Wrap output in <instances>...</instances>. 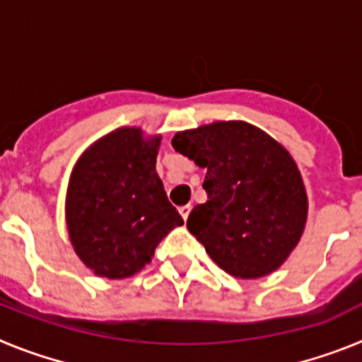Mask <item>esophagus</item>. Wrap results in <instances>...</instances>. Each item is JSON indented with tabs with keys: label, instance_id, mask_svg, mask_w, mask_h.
Instances as JSON below:
<instances>
[{
	"label": "esophagus",
	"instance_id": "34e87169",
	"mask_svg": "<svg viewBox=\"0 0 362 362\" xmlns=\"http://www.w3.org/2000/svg\"><path fill=\"white\" fill-rule=\"evenodd\" d=\"M190 210H192L190 204H185V206H181V209H179V214H181V216H183V219H185V221L188 219V214H190Z\"/></svg>",
	"mask_w": 362,
	"mask_h": 362
}]
</instances>
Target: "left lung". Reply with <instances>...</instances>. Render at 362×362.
I'll return each instance as SVG.
<instances>
[{"mask_svg": "<svg viewBox=\"0 0 362 362\" xmlns=\"http://www.w3.org/2000/svg\"><path fill=\"white\" fill-rule=\"evenodd\" d=\"M175 152L206 168L209 201L187 228L230 276L257 279L281 267L308 216L303 177L288 150L245 121H217L177 132Z\"/></svg>", "mask_w": 362, "mask_h": 362, "instance_id": "8db88e82", "label": "left lung"}]
</instances>
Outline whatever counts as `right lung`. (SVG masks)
<instances>
[{"mask_svg": "<svg viewBox=\"0 0 362 362\" xmlns=\"http://www.w3.org/2000/svg\"><path fill=\"white\" fill-rule=\"evenodd\" d=\"M161 136L123 127L83 152L66 190V228L78 257L95 276L130 277L183 217L156 172Z\"/></svg>", "mask_w": 362, "mask_h": 362, "instance_id": "1", "label": "right lung"}]
</instances>
